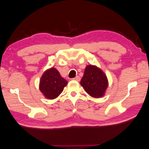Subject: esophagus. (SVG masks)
<instances>
[{"label":"esophagus","instance_id":"34e87169","mask_svg":"<svg viewBox=\"0 0 149 149\" xmlns=\"http://www.w3.org/2000/svg\"><path fill=\"white\" fill-rule=\"evenodd\" d=\"M74 80H75V81H79L80 79H81V77H80L79 76H76L75 77V78L73 79Z\"/></svg>","mask_w":149,"mask_h":149}]
</instances>
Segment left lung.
<instances>
[{
  "mask_svg": "<svg viewBox=\"0 0 149 149\" xmlns=\"http://www.w3.org/2000/svg\"><path fill=\"white\" fill-rule=\"evenodd\" d=\"M80 84L89 95L94 98H100L104 96L109 82L105 74L100 68L88 65L85 69Z\"/></svg>",
  "mask_w": 149,
  "mask_h": 149,
  "instance_id": "8db88e82",
  "label": "left lung"
}]
</instances>
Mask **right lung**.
Masks as SVG:
<instances>
[{
    "mask_svg": "<svg viewBox=\"0 0 149 149\" xmlns=\"http://www.w3.org/2000/svg\"><path fill=\"white\" fill-rule=\"evenodd\" d=\"M68 81L60 75L55 68L45 71L40 79L39 89L45 97L54 100L60 95Z\"/></svg>",
    "mask_w": 149,
    "mask_h": 149,
    "instance_id": "right-lung-1",
    "label": "right lung"
}]
</instances>
